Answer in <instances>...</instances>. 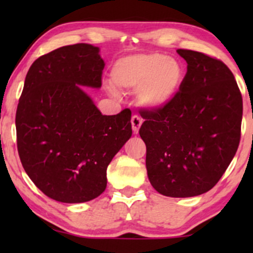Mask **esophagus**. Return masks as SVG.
I'll use <instances>...</instances> for the list:
<instances>
[{
  "label": "esophagus",
  "instance_id": "1",
  "mask_svg": "<svg viewBox=\"0 0 253 253\" xmlns=\"http://www.w3.org/2000/svg\"><path fill=\"white\" fill-rule=\"evenodd\" d=\"M130 123H132L133 132L138 133L139 128H140V126H141V124H143V120H141V119L139 118L138 115H134V117H132V119H130Z\"/></svg>",
  "mask_w": 253,
  "mask_h": 253
}]
</instances>
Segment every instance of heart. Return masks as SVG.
Segmentation results:
<instances>
[{
	"instance_id": "1",
	"label": "heart",
	"mask_w": 253,
	"mask_h": 253,
	"mask_svg": "<svg viewBox=\"0 0 253 253\" xmlns=\"http://www.w3.org/2000/svg\"><path fill=\"white\" fill-rule=\"evenodd\" d=\"M183 68L175 58L161 53H136L119 58L110 71L113 85L117 89L136 91L138 102L151 110L167 107L178 94L183 82Z\"/></svg>"
}]
</instances>
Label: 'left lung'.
<instances>
[{
  "label": "left lung",
  "mask_w": 253,
  "mask_h": 253,
  "mask_svg": "<svg viewBox=\"0 0 253 253\" xmlns=\"http://www.w3.org/2000/svg\"><path fill=\"white\" fill-rule=\"evenodd\" d=\"M188 64L178 94L167 107L145 110L139 134L146 170L159 194L191 197L219 182L240 141L243 98L221 60L177 50Z\"/></svg>",
  "instance_id": "8db88e82"
}]
</instances>
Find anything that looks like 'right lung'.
I'll list each match as a JSON object with an SVG mask.
<instances>
[{
  "instance_id": "obj_1",
  "label": "right lung",
  "mask_w": 253,
  "mask_h": 253,
  "mask_svg": "<svg viewBox=\"0 0 253 253\" xmlns=\"http://www.w3.org/2000/svg\"><path fill=\"white\" fill-rule=\"evenodd\" d=\"M90 43L39 57L26 75L15 118L22 167L46 196L86 202L107 187V168L132 135L130 110L102 115L86 88L100 89L104 62Z\"/></svg>"
}]
</instances>
